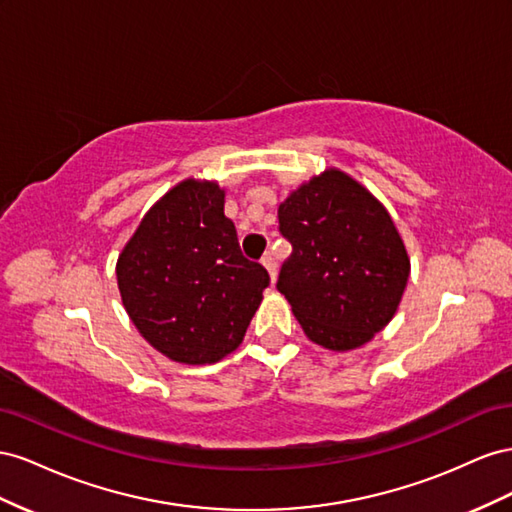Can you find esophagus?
<instances>
[{"mask_svg":"<svg viewBox=\"0 0 512 512\" xmlns=\"http://www.w3.org/2000/svg\"><path fill=\"white\" fill-rule=\"evenodd\" d=\"M261 264L266 266V270H268V274H270V279H272V283H274V279H276V261H274V255H272V253H266L264 257H261Z\"/></svg>","mask_w":512,"mask_h":512,"instance_id":"esophagus-1","label":"esophagus"}]
</instances>
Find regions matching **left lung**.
<instances>
[{
  "label": "left lung",
  "mask_w": 512,
  "mask_h": 512,
  "mask_svg": "<svg viewBox=\"0 0 512 512\" xmlns=\"http://www.w3.org/2000/svg\"><path fill=\"white\" fill-rule=\"evenodd\" d=\"M291 242L276 289L306 337L349 352L369 343L399 309L410 257L388 210L339 169H326L279 206Z\"/></svg>",
  "instance_id": "obj_1"
}]
</instances>
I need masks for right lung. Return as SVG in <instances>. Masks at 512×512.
<instances>
[{"label": "right lung", "mask_w": 512, "mask_h": 512, "mask_svg": "<svg viewBox=\"0 0 512 512\" xmlns=\"http://www.w3.org/2000/svg\"><path fill=\"white\" fill-rule=\"evenodd\" d=\"M115 274L141 337L184 364H212L231 354L270 285L266 268L240 251L223 188L193 178L143 216Z\"/></svg>", "instance_id": "obj_1"}]
</instances>
